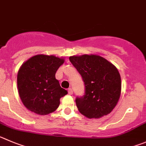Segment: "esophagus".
Instances as JSON below:
<instances>
[{"label":"esophagus","instance_id":"1","mask_svg":"<svg viewBox=\"0 0 146 146\" xmlns=\"http://www.w3.org/2000/svg\"><path fill=\"white\" fill-rule=\"evenodd\" d=\"M68 92V94L69 95H72V94H73V90H72L71 88H69Z\"/></svg>","mask_w":146,"mask_h":146}]
</instances>
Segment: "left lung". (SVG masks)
Returning <instances> with one entry per match:
<instances>
[{
  "mask_svg": "<svg viewBox=\"0 0 146 146\" xmlns=\"http://www.w3.org/2000/svg\"><path fill=\"white\" fill-rule=\"evenodd\" d=\"M69 60L85 86L84 96L76 99L78 111L90 119L110 114L121 93V78L116 67L96 54L71 56Z\"/></svg>",
  "mask_w": 146,
  "mask_h": 146,
  "instance_id": "obj_1",
  "label": "left lung"
}]
</instances>
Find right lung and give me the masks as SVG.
<instances>
[{"label":"right lung","instance_id":"right-lung-1","mask_svg":"<svg viewBox=\"0 0 146 146\" xmlns=\"http://www.w3.org/2000/svg\"><path fill=\"white\" fill-rule=\"evenodd\" d=\"M63 62V59L53 55L37 54L21 65L17 75L18 90L29 110L46 115L58 109L60 98L68 94L55 78Z\"/></svg>","mask_w":146,"mask_h":146}]
</instances>
